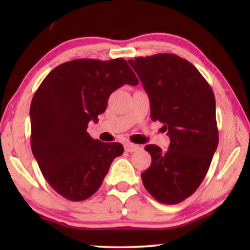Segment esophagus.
Listing matches in <instances>:
<instances>
[{
  "instance_id": "34e87169",
  "label": "esophagus",
  "mask_w": 250,
  "mask_h": 250,
  "mask_svg": "<svg viewBox=\"0 0 250 250\" xmlns=\"http://www.w3.org/2000/svg\"><path fill=\"white\" fill-rule=\"evenodd\" d=\"M140 149V146L138 145H133V143H125V150L126 152H134Z\"/></svg>"
}]
</instances>
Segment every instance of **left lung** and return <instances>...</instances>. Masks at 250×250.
<instances>
[{"label": "left lung", "mask_w": 250, "mask_h": 250, "mask_svg": "<svg viewBox=\"0 0 250 250\" xmlns=\"http://www.w3.org/2000/svg\"><path fill=\"white\" fill-rule=\"evenodd\" d=\"M150 98L151 119L164 125L170 146L147 145L152 162L142 173L146 191L164 204L191 196L204 180L218 146L216 104L208 83L174 54L130 59Z\"/></svg>", "instance_id": "1"}]
</instances>
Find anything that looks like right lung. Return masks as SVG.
<instances>
[{
  "label": "right lung",
  "mask_w": 250,
  "mask_h": 250,
  "mask_svg": "<svg viewBox=\"0 0 250 250\" xmlns=\"http://www.w3.org/2000/svg\"><path fill=\"white\" fill-rule=\"evenodd\" d=\"M139 80L125 59H75L50 71L29 110L31 146L42 174L66 200H87L103 184L120 143L94 140L87 132L98 122L110 95Z\"/></svg>",
  "instance_id": "obj_1"
}]
</instances>
